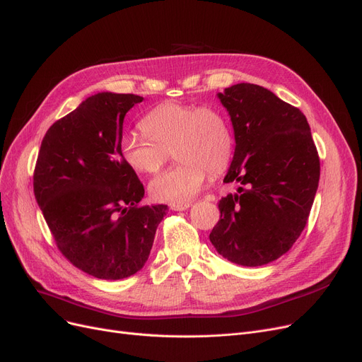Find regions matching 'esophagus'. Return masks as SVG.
<instances>
[{"mask_svg":"<svg viewBox=\"0 0 362 362\" xmlns=\"http://www.w3.org/2000/svg\"><path fill=\"white\" fill-rule=\"evenodd\" d=\"M189 207H191L189 202H185V204H173V206H170V209L175 210V211H185V210H187Z\"/></svg>","mask_w":362,"mask_h":362,"instance_id":"obj_1","label":"esophagus"}]
</instances>
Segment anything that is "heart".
<instances>
[{"label": "heart", "mask_w": 362, "mask_h": 362, "mask_svg": "<svg viewBox=\"0 0 362 362\" xmlns=\"http://www.w3.org/2000/svg\"><path fill=\"white\" fill-rule=\"evenodd\" d=\"M145 136L129 134L121 140L124 163L136 173L153 175L168 160L179 161L149 183V195L158 202H185L194 198L207 180L220 175L232 158L233 137L226 118L210 106L165 102L142 121Z\"/></svg>", "instance_id": "heart-1"}]
</instances>
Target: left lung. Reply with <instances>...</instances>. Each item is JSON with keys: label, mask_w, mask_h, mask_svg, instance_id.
Returning <instances> with one entry per match:
<instances>
[{"label": "left lung", "mask_w": 362, "mask_h": 362, "mask_svg": "<svg viewBox=\"0 0 362 362\" xmlns=\"http://www.w3.org/2000/svg\"><path fill=\"white\" fill-rule=\"evenodd\" d=\"M217 98L226 107L235 152L210 241L232 263L262 266L291 248L306 226L320 182V158L300 109L260 86L241 83Z\"/></svg>", "instance_id": "left-lung-1"}]
</instances>
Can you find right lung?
I'll use <instances>...</instances> for the list:
<instances>
[{
    "label": "right lung",
    "instance_id": "1",
    "mask_svg": "<svg viewBox=\"0 0 362 362\" xmlns=\"http://www.w3.org/2000/svg\"><path fill=\"white\" fill-rule=\"evenodd\" d=\"M144 100L98 93L47 130L34 171V194L60 253L99 279L144 268L167 206H142L136 171L119 145L124 117Z\"/></svg>",
    "mask_w": 362,
    "mask_h": 362
}]
</instances>
